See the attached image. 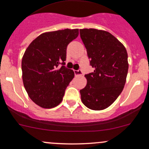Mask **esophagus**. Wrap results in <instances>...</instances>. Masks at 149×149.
<instances>
[{"label":"esophagus","mask_w":149,"mask_h":149,"mask_svg":"<svg viewBox=\"0 0 149 149\" xmlns=\"http://www.w3.org/2000/svg\"><path fill=\"white\" fill-rule=\"evenodd\" d=\"M74 74L76 76H82L83 73H82L81 70H74Z\"/></svg>","instance_id":"34e87169"}]
</instances>
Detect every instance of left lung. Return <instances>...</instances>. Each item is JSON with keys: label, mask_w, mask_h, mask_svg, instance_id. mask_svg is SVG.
<instances>
[{"label": "left lung", "mask_w": 149, "mask_h": 149, "mask_svg": "<svg viewBox=\"0 0 149 149\" xmlns=\"http://www.w3.org/2000/svg\"><path fill=\"white\" fill-rule=\"evenodd\" d=\"M80 36L94 68L85 75L86 86L80 90L81 101L93 110H102L117 100L125 84L128 70L124 45L112 34L96 29H80Z\"/></svg>", "instance_id": "left-lung-1"}]
</instances>
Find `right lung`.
Returning <instances> with one entry per match:
<instances>
[{
    "label": "right lung",
    "instance_id": "obj_1",
    "mask_svg": "<svg viewBox=\"0 0 149 149\" xmlns=\"http://www.w3.org/2000/svg\"><path fill=\"white\" fill-rule=\"evenodd\" d=\"M78 35V29L49 31L38 36L26 48L22 61V79L29 97L38 106L50 109L62 102L74 77L73 70L65 66L66 49Z\"/></svg>",
    "mask_w": 149,
    "mask_h": 149
}]
</instances>
